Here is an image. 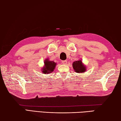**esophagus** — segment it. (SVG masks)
I'll return each instance as SVG.
<instances>
[{
  "mask_svg": "<svg viewBox=\"0 0 121 121\" xmlns=\"http://www.w3.org/2000/svg\"><path fill=\"white\" fill-rule=\"evenodd\" d=\"M62 63L64 65H66L67 63V62L66 60H63V61H62Z\"/></svg>",
  "mask_w": 121,
  "mask_h": 121,
  "instance_id": "34e87169",
  "label": "esophagus"
}]
</instances>
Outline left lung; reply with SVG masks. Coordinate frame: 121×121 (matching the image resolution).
<instances>
[{"instance_id":"8db88e82","label":"left lung","mask_w":121,"mask_h":121,"mask_svg":"<svg viewBox=\"0 0 121 121\" xmlns=\"http://www.w3.org/2000/svg\"><path fill=\"white\" fill-rule=\"evenodd\" d=\"M73 67L75 72L77 73H84L86 70V66L83 65L82 61L80 60L74 61L73 63Z\"/></svg>"}]
</instances>
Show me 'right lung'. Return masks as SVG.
Wrapping results in <instances>:
<instances>
[{
	"instance_id": "obj_1",
	"label": "right lung",
	"mask_w": 121,
	"mask_h": 121,
	"mask_svg": "<svg viewBox=\"0 0 121 121\" xmlns=\"http://www.w3.org/2000/svg\"><path fill=\"white\" fill-rule=\"evenodd\" d=\"M56 63L53 61H50L48 59L44 61V66L42 68V73H48L53 71L56 66Z\"/></svg>"
}]
</instances>
